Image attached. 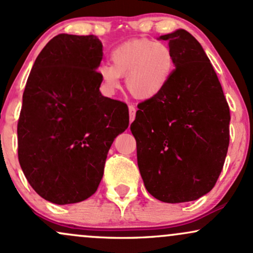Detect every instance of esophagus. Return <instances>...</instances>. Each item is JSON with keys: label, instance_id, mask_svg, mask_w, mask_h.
<instances>
[{"label": "esophagus", "instance_id": "esophagus-1", "mask_svg": "<svg viewBox=\"0 0 253 253\" xmlns=\"http://www.w3.org/2000/svg\"><path fill=\"white\" fill-rule=\"evenodd\" d=\"M128 112H129V121H130V123H133V121H134V119H135V113H136L135 107L132 106V104H129Z\"/></svg>", "mask_w": 253, "mask_h": 253}]
</instances>
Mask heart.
<instances>
[{"mask_svg": "<svg viewBox=\"0 0 253 253\" xmlns=\"http://www.w3.org/2000/svg\"><path fill=\"white\" fill-rule=\"evenodd\" d=\"M112 65L102 64L97 72L104 85L114 91L120 77L126 76V86L136 100L158 96L169 84L175 70V56L162 42L139 39L118 46L110 54Z\"/></svg>", "mask_w": 253, "mask_h": 253, "instance_id": "1", "label": "heart"}]
</instances>
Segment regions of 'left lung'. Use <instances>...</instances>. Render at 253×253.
Here are the masks:
<instances>
[{"instance_id": "left-lung-1", "label": "left lung", "mask_w": 253, "mask_h": 253, "mask_svg": "<svg viewBox=\"0 0 253 253\" xmlns=\"http://www.w3.org/2000/svg\"><path fill=\"white\" fill-rule=\"evenodd\" d=\"M168 40L175 70L158 96L138 104L130 130L147 191L167 203L189 202L213 189L229 144V107L201 43L185 30Z\"/></svg>"}]
</instances>
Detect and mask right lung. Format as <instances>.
Here are the masks:
<instances>
[{
    "instance_id": "1",
    "label": "right lung",
    "mask_w": 253,
    "mask_h": 253,
    "mask_svg": "<svg viewBox=\"0 0 253 253\" xmlns=\"http://www.w3.org/2000/svg\"><path fill=\"white\" fill-rule=\"evenodd\" d=\"M102 56L97 37L58 34L26 83L19 162L31 187L56 205L84 201L97 190L110 146L128 127L127 104L100 91Z\"/></svg>"
}]
</instances>
